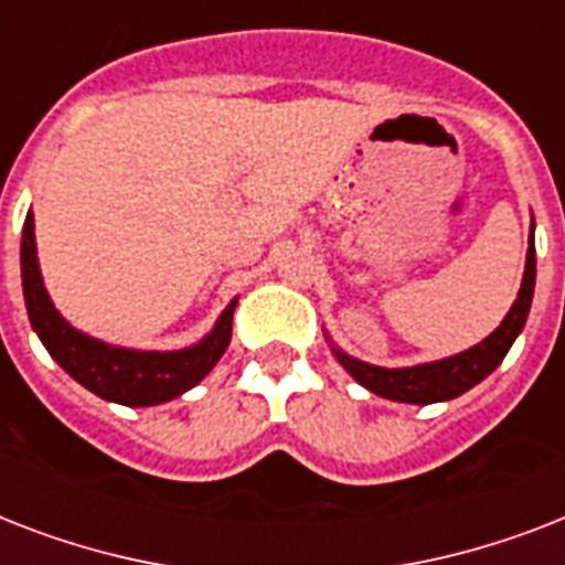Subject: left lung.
I'll return each instance as SVG.
<instances>
[{
	"instance_id": "1",
	"label": "left lung",
	"mask_w": 565,
	"mask_h": 565,
	"mask_svg": "<svg viewBox=\"0 0 565 565\" xmlns=\"http://www.w3.org/2000/svg\"><path fill=\"white\" fill-rule=\"evenodd\" d=\"M534 284H536V248H534V222H531V237H527V255H525V275H522V287L516 292L513 308L508 310V317L501 319V326L492 331L490 337H483L481 343L457 352L451 358L430 363H416V366H375V363L358 361L352 354H345L340 345L326 334L331 343V352L340 361L349 375L361 386H366L370 393L390 398V402L404 404H437L451 402L457 395H463L466 390H472L475 384H481L483 377L495 372L504 354L510 352V345L516 343V337L522 334V328L531 313V301H534Z\"/></svg>"
}]
</instances>
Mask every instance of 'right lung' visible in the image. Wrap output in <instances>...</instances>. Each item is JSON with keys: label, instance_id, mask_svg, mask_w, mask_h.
Returning <instances> with one entry per match:
<instances>
[{"label": "right lung", "instance_id": "right-lung-1", "mask_svg": "<svg viewBox=\"0 0 565 565\" xmlns=\"http://www.w3.org/2000/svg\"><path fill=\"white\" fill-rule=\"evenodd\" d=\"M22 296L29 322L46 352L66 375H73L82 386L96 393L105 402L126 404V407H152L179 398L193 390L207 372L220 363L231 343V319L237 299L228 301L213 328L188 349L172 352H146L128 345H110L105 340L84 334L61 317L55 301L49 299L46 284L40 275L38 239H34V213H25L22 225Z\"/></svg>", "mask_w": 565, "mask_h": 565}]
</instances>
